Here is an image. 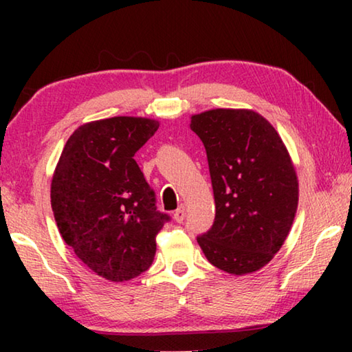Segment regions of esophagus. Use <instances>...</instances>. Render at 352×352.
Listing matches in <instances>:
<instances>
[{
    "instance_id": "obj_1",
    "label": "esophagus",
    "mask_w": 352,
    "mask_h": 352,
    "mask_svg": "<svg viewBox=\"0 0 352 352\" xmlns=\"http://www.w3.org/2000/svg\"><path fill=\"white\" fill-rule=\"evenodd\" d=\"M184 216H186V211H184V205H182L178 210L174 212V220L178 223H182L184 220Z\"/></svg>"
}]
</instances>
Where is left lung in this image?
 <instances>
[{
  "label": "left lung",
  "mask_w": 352,
  "mask_h": 352,
  "mask_svg": "<svg viewBox=\"0 0 352 352\" xmlns=\"http://www.w3.org/2000/svg\"><path fill=\"white\" fill-rule=\"evenodd\" d=\"M206 148L216 219L197 237L214 267L242 276L269 264L294 223L295 166L275 127L248 109H214L190 116Z\"/></svg>",
  "instance_id": "left-lung-1"
}]
</instances>
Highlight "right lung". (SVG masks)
Segmentation results:
<instances>
[{"label":"right lung","instance_id":"add662e5","mask_svg":"<svg viewBox=\"0 0 352 352\" xmlns=\"http://www.w3.org/2000/svg\"><path fill=\"white\" fill-rule=\"evenodd\" d=\"M160 127L148 118L115 116L74 130L51 182V206L67 245L88 269L124 283L152 265L155 236L168 222L135 162Z\"/></svg>","mask_w":352,"mask_h":352}]
</instances>
